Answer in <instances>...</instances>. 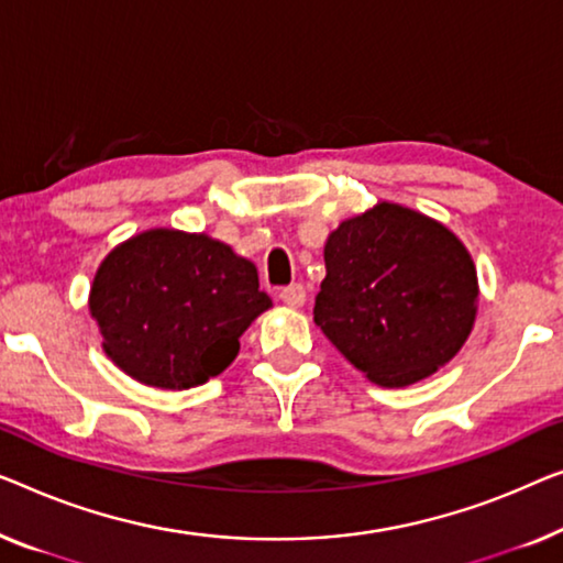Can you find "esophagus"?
<instances>
[{
	"label": "esophagus",
	"instance_id": "34e87169",
	"mask_svg": "<svg viewBox=\"0 0 563 563\" xmlns=\"http://www.w3.org/2000/svg\"><path fill=\"white\" fill-rule=\"evenodd\" d=\"M279 299L289 307H301V305H305V299H307V291H305V287H301V284H289V287H284L279 291Z\"/></svg>",
	"mask_w": 563,
	"mask_h": 563
}]
</instances>
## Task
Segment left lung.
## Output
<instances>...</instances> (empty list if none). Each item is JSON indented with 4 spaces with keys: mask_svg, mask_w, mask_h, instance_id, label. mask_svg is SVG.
Wrapping results in <instances>:
<instances>
[{
    "mask_svg": "<svg viewBox=\"0 0 563 563\" xmlns=\"http://www.w3.org/2000/svg\"><path fill=\"white\" fill-rule=\"evenodd\" d=\"M314 322L357 371L388 388L450 363L477 312V272L450 228L378 202L324 243Z\"/></svg>",
    "mask_w": 563,
    "mask_h": 563,
    "instance_id": "left-lung-1",
    "label": "left lung"
}]
</instances>
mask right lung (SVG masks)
<instances>
[{
  "label": "right lung",
  "instance_id": "right-lung-1",
  "mask_svg": "<svg viewBox=\"0 0 563 563\" xmlns=\"http://www.w3.org/2000/svg\"><path fill=\"white\" fill-rule=\"evenodd\" d=\"M272 307L256 266L206 233L154 228L96 272L88 309L103 350L126 376L183 390L223 373L239 338Z\"/></svg>",
  "mask_w": 563,
  "mask_h": 563
}]
</instances>
